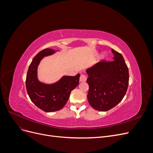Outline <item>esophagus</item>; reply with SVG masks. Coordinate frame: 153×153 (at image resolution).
I'll return each mask as SVG.
<instances>
[{"label": "esophagus", "mask_w": 153, "mask_h": 153, "mask_svg": "<svg viewBox=\"0 0 153 153\" xmlns=\"http://www.w3.org/2000/svg\"><path fill=\"white\" fill-rule=\"evenodd\" d=\"M87 80V76L85 75H84V74H82V75H80V82H85Z\"/></svg>", "instance_id": "obj_1"}]
</instances>
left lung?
<instances>
[{"mask_svg":"<svg viewBox=\"0 0 153 153\" xmlns=\"http://www.w3.org/2000/svg\"><path fill=\"white\" fill-rule=\"evenodd\" d=\"M113 61H101L87 69L89 89L87 99L92 108L107 111L116 106L126 94L129 83L128 68L123 55L112 49Z\"/></svg>","mask_w":153,"mask_h":153,"instance_id":"left-lung-1","label":"left lung"}]
</instances>
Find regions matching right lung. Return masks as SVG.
Returning a JSON list of instances; mask_svg holds the SVG:
<instances>
[{"label":"right lung","mask_w":153,"mask_h":153,"mask_svg":"<svg viewBox=\"0 0 153 153\" xmlns=\"http://www.w3.org/2000/svg\"><path fill=\"white\" fill-rule=\"evenodd\" d=\"M55 52L50 48L39 52L32 59L26 76V89L30 100L46 112L61 110L67 103L71 91L79 84L80 74L74 76H64L52 84H45L38 80L37 70L41 60Z\"/></svg>","instance_id":"1"}]
</instances>
